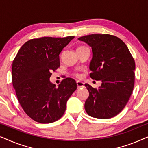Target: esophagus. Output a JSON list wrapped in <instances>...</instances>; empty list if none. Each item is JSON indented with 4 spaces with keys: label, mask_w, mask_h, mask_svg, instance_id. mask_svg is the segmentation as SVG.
Masks as SVG:
<instances>
[{
    "label": "esophagus",
    "mask_w": 148,
    "mask_h": 148,
    "mask_svg": "<svg viewBox=\"0 0 148 148\" xmlns=\"http://www.w3.org/2000/svg\"><path fill=\"white\" fill-rule=\"evenodd\" d=\"M77 86L78 89L84 88V84L82 82H77Z\"/></svg>",
    "instance_id": "34e87169"
}]
</instances>
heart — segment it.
I'll use <instances>...</instances> for the list:
<instances>
[{"label":"heart","instance_id":"1","mask_svg":"<svg viewBox=\"0 0 148 148\" xmlns=\"http://www.w3.org/2000/svg\"><path fill=\"white\" fill-rule=\"evenodd\" d=\"M84 48V46H80V47H79L78 48ZM74 76L76 77H77V78L81 77V75L79 73H74Z\"/></svg>","mask_w":148,"mask_h":148}]
</instances>
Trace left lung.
Here are the masks:
<instances>
[{"instance_id": "obj_1", "label": "left lung", "mask_w": 148, "mask_h": 148, "mask_svg": "<svg viewBox=\"0 0 148 148\" xmlns=\"http://www.w3.org/2000/svg\"><path fill=\"white\" fill-rule=\"evenodd\" d=\"M92 47L90 77L102 81L99 88L85 84L90 95L85 102L88 115L106 119L120 113L126 106L135 84V63L126 44L110 34H91L79 38Z\"/></svg>"}]
</instances>
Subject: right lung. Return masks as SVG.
Segmentation results:
<instances>
[{
    "label": "right lung",
    "instance_id": "add662e5",
    "mask_svg": "<svg viewBox=\"0 0 148 148\" xmlns=\"http://www.w3.org/2000/svg\"><path fill=\"white\" fill-rule=\"evenodd\" d=\"M74 38L29 40L14 58L12 83L16 96L24 112L36 122L45 124L60 119L66 102L76 90L73 79H64L58 88L50 82L51 72L60 66V53Z\"/></svg>",
    "mask_w": 148,
    "mask_h": 148
}]
</instances>
